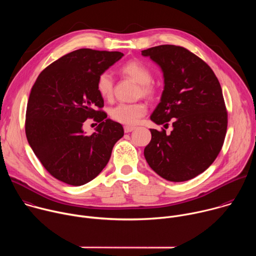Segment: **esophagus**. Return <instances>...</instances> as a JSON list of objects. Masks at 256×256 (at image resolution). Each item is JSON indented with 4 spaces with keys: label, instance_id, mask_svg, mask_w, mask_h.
Segmentation results:
<instances>
[{
    "label": "esophagus",
    "instance_id": "esophagus-1",
    "mask_svg": "<svg viewBox=\"0 0 256 256\" xmlns=\"http://www.w3.org/2000/svg\"><path fill=\"white\" fill-rule=\"evenodd\" d=\"M124 132H132V130H136V126H126L124 128Z\"/></svg>",
    "mask_w": 256,
    "mask_h": 256
}]
</instances>
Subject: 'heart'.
Instances as JSON below:
<instances>
[{
    "label": "heart",
    "mask_w": 256,
    "mask_h": 256,
    "mask_svg": "<svg viewBox=\"0 0 256 256\" xmlns=\"http://www.w3.org/2000/svg\"><path fill=\"white\" fill-rule=\"evenodd\" d=\"M120 72L124 75L130 77L140 84L138 90V95L151 96L154 94L155 89L152 85L153 74L151 70L142 62L132 60L126 62L120 66ZM96 89L99 95L105 99L110 100L114 96V80L109 72H102L96 81ZM148 107L142 102L136 103H118L110 110L112 118L122 124H136L140 118L147 114Z\"/></svg>",
    "instance_id": "b5f03b06"
}]
</instances>
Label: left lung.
<instances>
[{
    "label": "left lung",
    "mask_w": 256,
    "mask_h": 256,
    "mask_svg": "<svg viewBox=\"0 0 256 256\" xmlns=\"http://www.w3.org/2000/svg\"><path fill=\"white\" fill-rule=\"evenodd\" d=\"M157 62L164 75L161 101L151 116L173 130H150L144 155L166 180H190L206 170L225 140L228 114L222 88L210 66L188 50L163 44L142 50Z\"/></svg>",
    "instance_id": "1"
}]
</instances>
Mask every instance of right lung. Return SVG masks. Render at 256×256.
Masks as SVG:
<instances>
[{
    "mask_svg": "<svg viewBox=\"0 0 256 256\" xmlns=\"http://www.w3.org/2000/svg\"><path fill=\"white\" fill-rule=\"evenodd\" d=\"M122 56L120 52L74 50L46 66L31 88L27 140L46 170L66 184L80 186L94 179L124 136L120 124L106 118L96 89L98 76ZM88 118L100 124L92 135L82 132Z\"/></svg>",
    "mask_w": 256,
    "mask_h": 256,
    "instance_id": "add662e5",
    "label": "right lung"
}]
</instances>
